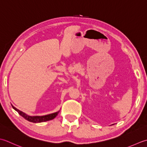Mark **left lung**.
<instances>
[{"mask_svg": "<svg viewBox=\"0 0 147 147\" xmlns=\"http://www.w3.org/2000/svg\"><path fill=\"white\" fill-rule=\"evenodd\" d=\"M112 125H113V124H112Z\"/></svg>", "mask_w": 147, "mask_h": 147, "instance_id": "obj_1", "label": "left lung"}]
</instances>
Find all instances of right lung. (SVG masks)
Wrapping results in <instances>:
<instances>
[{
    "instance_id": "add662e5",
    "label": "right lung",
    "mask_w": 147,
    "mask_h": 147,
    "mask_svg": "<svg viewBox=\"0 0 147 147\" xmlns=\"http://www.w3.org/2000/svg\"><path fill=\"white\" fill-rule=\"evenodd\" d=\"M12 107L13 108V109H14L16 111L19 113V114L22 116L24 119H25L27 121L32 122H34V123H38V122H46V121H50V120H52L53 119H55L56 117L58 115V114L59 112V110L58 112L53 113H50V114L48 115H34V116H31V115H28L26 114V113L23 112L21 110L17 109L16 107H14L13 105H11Z\"/></svg>"
}]
</instances>
